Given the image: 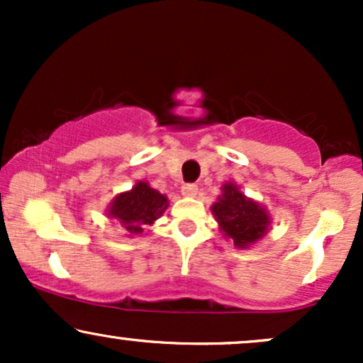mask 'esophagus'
<instances>
[{"instance_id":"34e87169","label":"esophagus","mask_w":363,"mask_h":363,"mask_svg":"<svg viewBox=\"0 0 363 363\" xmlns=\"http://www.w3.org/2000/svg\"><path fill=\"white\" fill-rule=\"evenodd\" d=\"M182 196H186V198H194L196 194H198V186L196 184H184L181 189Z\"/></svg>"}]
</instances>
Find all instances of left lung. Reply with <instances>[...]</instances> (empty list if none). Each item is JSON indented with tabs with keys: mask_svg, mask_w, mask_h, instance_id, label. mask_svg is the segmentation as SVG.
Segmentation results:
<instances>
[{
	"mask_svg": "<svg viewBox=\"0 0 363 363\" xmlns=\"http://www.w3.org/2000/svg\"><path fill=\"white\" fill-rule=\"evenodd\" d=\"M211 211L223 235L234 240L239 249L249 247L262 239L272 223L266 208L240 193L234 182H225L222 196L213 203Z\"/></svg>",
	"mask_w": 363,
	"mask_h": 363,
	"instance_id": "left-lung-1",
	"label": "left lung"
}]
</instances>
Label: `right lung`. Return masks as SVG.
Returning a JSON list of instances; mask_svg holds the SVG:
<instances>
[{
  "mask_svg": "<svg viewBox=\"0 0 363 363\" xmlns=\"http://www.w3.org/2000/svg\"><path fill=\"white\" fill-rule=\"evenodd\" d=\"M169 206V199L145 181L136 182L135 187L121 193L112 199L107 215L116 218L129 235H138L147 225H152Z\"/></svg>",
  "mask_w": 363,
  "mask_h": 363,
  "instance_id": "1",
  "label": "right lung"
}]
</instances>
